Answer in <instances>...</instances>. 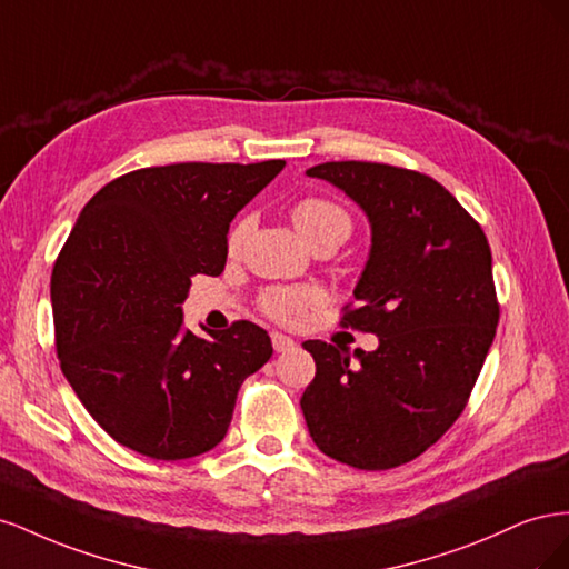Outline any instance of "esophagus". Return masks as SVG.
I'll use <instances>...</instances> for the list:
<instances>
[{"label": "esophagus", "instance_id": "1", "mask_svg": "<svg viewBox=\"0 0 569 569\" xmlns=\"http://www.w3.org/2000/svg\"><path fill=\"white\" fill-rule=\"evenodd\" d=\"M270 339H272V349L278 351V353H284V351H289V349H295V339L282 335V332H272Z\"/></svg>", "mask_w": 569, "mask_h": 569}]
</instances>
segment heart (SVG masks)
<instances>
[{
	"label": "heart",
	"instance_id": "b5f03b06",
	"mask_svg": "<svg viewBox=\"0 0 569 569\" xmlns=\"http://www.w3.org/2000/svg\"><path fill=\"white\" fill-rule=\"evenodd\" d=\"M291 222L308 244L343 242L351 234V216L339 203L322 197H306L291 206ZM251 230V218H239L228 232V251L237 253L247 242ZM320 301V291L313 287H268L258 297V308L282 325H299L308 308Z\"/></svg>",
	"mask_w": 569,
	"mask_h": 569
}]
</instances>
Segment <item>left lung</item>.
<instances>
[{
    "instance_id": "obj_1",
    "label": "left lung",
    "mask_w": 569,
    "mask_h": 569,
    "mask_svg": "<svg viewBox=\"0 0 569 569\" xmlns=\"http://www.w3.org/2000/svg\"><path fill=\"white\" fill-rule=\"evenodd\" d=\"M370 218L372 249L341 327L375 351L303 341L316 377L301 410L318 449L358 470H391L437 443L468 406L496 335L491 249L456 197L418 170L330 161L306 170Z\"/></svg>"
}]
</instances>
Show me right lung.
Listing matches in <instances>:
<instances>
[{
	"mask_svg": "<svg viewBox=\"0 0 569 569\" xmlns=\"http://www.w3.org/2000/svg\"><path fill=\"white\" fill-rule=\"evenodd\" d=\"M284 161L132 170L84 203L51 270V311L68 385L128 449L184 460L226 437L237 391L268 363L263 327L211 339L182 330L194 274H220L230 222Z\"/></svg>",
	"mask_w": 569,
	"mask_h": 569,
	"instance_id": "right-lung-1",
	"label": "right lung"
}]
</instances>
